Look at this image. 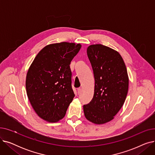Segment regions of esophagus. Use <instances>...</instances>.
I'll list each match as a JSON object with an SVG mask.
<instances>
[{"label":"esophagus","mask_w":155,"mask_h":155,"mask_svg":"<svg viewBox=\"0 0 155 155\" xmlns=\"http://www.w3.org/2000/svg\"><path fill=\"white\" fill-rule=\"evenodd\" d=\"M77 91H78V94H80L81 93V92H82V88H78V89H77Z\"/></svg>","instance_id":"esophagus-1"}]
</instances>
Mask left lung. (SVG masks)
I'll return each instance as SVG.
<instances>
[{"label": "left lung", "mask_w": 155, "mask_h": 155, "mask_svg": "<svg viewBox=\"0 0 155 155\" xmlns=\"http://www.w3.org/2000/svg\"><path fill=\"white\" fill-rule=\"evenodd\" d=\"M95 78L93 99L84 105L87 120L97 124L114 119L125 102L129 78L124 60L113 49L101 44L87 48Z\"/></svg>", "instance_id": "obj_1"}]
</instances>
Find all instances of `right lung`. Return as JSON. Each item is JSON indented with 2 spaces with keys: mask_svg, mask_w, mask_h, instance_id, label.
<instances>
[{
  "mask_svg": "<svg viewBox=\"0 0 155 155\" xmlns=\"http://www.w3.org/2000/svg\"><path fill=\"white\" fill-rule=\"evenodd\" d=\"M81 46L67 42L47 45L28 70V99L38 116L48 122L56 123L63 119L74 98L70 64Z\"/></svg>",
  "mask_w": 155,
  "mask_h": 155,
  "instance_id": "1",
  "label": "right lung"
}]
</instances>
